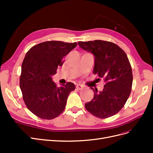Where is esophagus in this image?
Here are the masks:
<instances>
[{
	"label": "esophagus",
	"instance_id": "34e87169",
	"mask_svg": "<svg viewBox=\"0 0 153 153\" xmlns=\"http://www.w3.org/2000/svg\"><path fill=\"white\" fill-rule=\"evenodd\" d=\"M76 88L78 90H82L83 88H84V87H83L82 85H80V84H77L76 85Z\"/></svg>",
	"mask_w": 153,
	"mask_h": 153
}]
</instances>
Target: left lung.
Masks as SVG:
<instances>
[{
	"instance_id": "left-lung-1",
	"label": "left lung",
	"mask_w": 153,
	"mask_h": 153,
	"mask_svg": "<svg viewBox=\"0 0 153 153\" xmlns=\"http://www.w3.org/2000/svg\"><path fill=\"white\" fill-rule=\"evenodd\" d=\"M78 43L94 55L93 73L105 82L101 91L91 87L94 98L85 104V108L100 119L113 116L123 108L131 93L133 74L127 55L119 46L110 41L94 40Z\"/></svg>"
}]
</instances>
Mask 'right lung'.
<instances>
[{"label": "right lung", "mask_w": 153, "mask_h": 153, "mask_svg": "<svg viewBox=\"0 0 153 153\" xmlns=\"http://www.w3.org/2000/svg\"><path fill=\"white\" fill-rule=\"evenodd\" d=\"M77 45L76 43L45 41L32 47L27 52L22 64L20 87L27 108L37 117L52 119L65 108L69 93L75 89L71 82L57 87L52 76L58 66Z\"/></svg>", "instance_id": "right-lung-1"}]
</instances>
